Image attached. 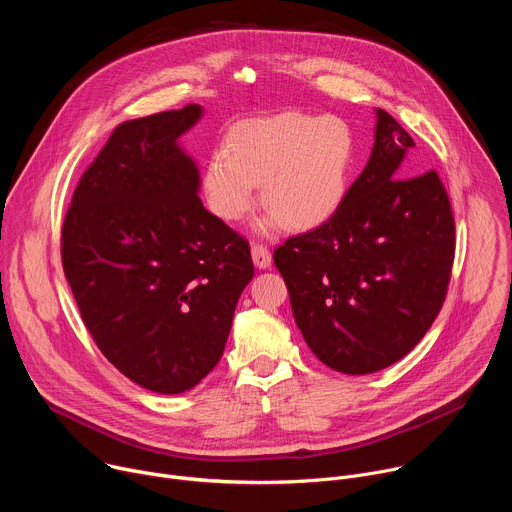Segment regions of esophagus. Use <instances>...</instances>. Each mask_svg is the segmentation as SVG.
<instances>
[{
	"label": "esophagus",
	"mask_w": 512,
	"mask_h": 512,
	"mask_svg": "<svg viewBox=\"0 0 512 512\" xmlns=\"http://www.w3.org/2000/svg\"><path fill=\"white\" fill-rule=\"evenodd\" d=\"M251 257H253L255 267H259V269H265L271 265V251L263 243L251 245Z\"/></svg>",
	"instance_id": "34e87169"
}]
</instances>
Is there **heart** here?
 <instances>
[{
  "label": "heart",
  "instance_id": "1",
  "mask_svg": "<svg viewBox=\"0 0 512 512\" xmlns=\"http://www.w3.org/2000/svg\"><path fill=\"white\" fill-rule=\"evenodd\" d=\"M354 160V139L336 117L279 113L241 121L229 150L212 152L204 170L210 210L235 223L255 206L259 184L269 204L259 231L312 229L340 206Z\"/></svg>",
  "mask_w": 512,
  "mask_h": 512
}]
</instances>
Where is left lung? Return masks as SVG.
I'll return each instance as SVG.
<instances>
[{
  "mask_svg": "<svg viewBox=\"0 0 512 512\" xmlns=\"http://www.w3.org/2000/svg\"><path fill=\"white\" fill-rule=\"evenodd\" d=\"M411 135L377 109L367 168L320 227L273 253L310 350L344 375L403 358L440 314L456 225L435 170L413 174Z\"/></svg>",
  "mask_w": 512,
  "mask_h": 512,
  "instance_id": "left-lung-1",
  "label": "left lung"
}]
</instances>
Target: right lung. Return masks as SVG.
<instances>
[{
	"label": "right lung",
	"instance_id": "obj_1",
	"mask_svg": "<svg viewBox=\"0 0 512 512\" xmlns=\"http://www.w3.org/2000/svg\"><path fill=\"white\" fill-rule=\"evenodd\" d=\"M200 105L125 121L81 176L60 255L81 318L127 379L176 395L223 356L249 243L198 198L200 174L178 137Z\"/></svg>",
	"mask_w": 512,
	"mask_h": 512
}]
</instances>
